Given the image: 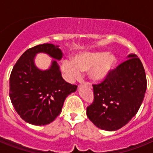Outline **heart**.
Wrapping results in <instances>:
<instances>
[{
  "label": "heart",
  "mask_w": 153,
  "mask_h": 153,
  "mask_svg": "<svg viewBox=\"0 0 153 153\" xmlns=\"http://www.w3.org/2000/svg\"><path fill=\"white\" fill-rule=\"evenodd\" d=\"M116 64L113 54L104 52L78 53L72 57V61L65 60L61 69L68 79H74L80 75V72L88 71L91 80L102 82L109 76Z\"/></svg>",
  "instance_id": "obj_1"
}]
</instances>
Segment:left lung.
Masks as SVG:
<instances>
[{"mask_svg":"<svg viewBox=\"0 0 153 153\" xmlns=\"http://www.w3.org/2000/svg\"><path fill=\"white\" fill-rule=\"evenodd\" d=\"M94 100L86 116L106 131L122 128L136 116L146 91V76L141 60L130 53L98 85H93Z\"/></svg>","mask_w":153,"mask_h":153,"instance_id":"8db88e82","label":"left lung"}]
</instances>
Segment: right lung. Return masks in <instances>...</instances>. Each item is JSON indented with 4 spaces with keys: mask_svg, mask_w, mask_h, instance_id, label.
Listing matches in <instances>:
<instances>
[{
    "mask_svg": "<svg viewBox=\"0 0 153 153\" xmlns=\"http://www.w3.org/2000/svg\"><path fill=\"white\" fill-rule=\"evenodd\" d=\"M54 59L50 67L40 70L35 65L37 53ZM63 57L59 46L44 44L27 50L14 65L10 76V98L16 112L34 126L52 123L60 114L64 101L77 86L62 77L57 60Z\"/></svg>",
    "mask_w": 153,
    "mask_h": 153,
    "instance_id": "right-lung-1",
    "label": "right lung"
}]
</instances>
